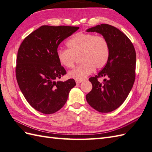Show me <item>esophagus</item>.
Masks as SVG:
<instances>
[{"mask_svg": "<svg viewBox=\"0 0 152 152\" xmlns=\"http://www.w3.org/2000/svg\"><path fill=\"white\" fill-rule=\"evenodd\" d=\"M75 82L77 84H80L83 82V80H75Z\"/></svg>", "mask_w": 152, "mask_h": 152, "instance_id": "esophagus-1", "label": "esophagus"}]
</instances>
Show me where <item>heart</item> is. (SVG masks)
<instances>
[{
	"label": "heart",
	"instance_id": "b5f03b06",
	"mask_svg": "<svg viewBox=\"0 0 152 152\" xmlns=\"http://www.w3.org/2000/svg\"><path fill=\"white\" fill-rule=\"evenodd\" d=\"M66 45L68 49H58L56 57L59 63L66 67H72L76 56L82 63L68 73L70 78L83 80L93 72L106 65L110 55L107 39L102 36L79 33L72 36Z\"/></svg>",
	"mask_w": 152,
	"mask_h": 152
}]
</instances>
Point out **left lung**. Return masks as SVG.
<instances>
[{
  "label": "left lung",
  "mask_w": 152,
  "mask_h": 152,
  "mask_svg": "<svg viewBox=\"0 0 152 152\" xmlns=\"http://www.w3.org/2000/svg\"><path fill=\"white\" fill-rule=\"evenodd\" d=\"M86 32H96L104 37L109 43L110 55L97 75L89 79L92 89L86 99L98 112H112L124 102L133 88L135 79V50L127 36L113 26L98 25ZM99 77H106L103 83L97 80Z\"/></svg>",
  "instance_id": "1"
}]
</instances>
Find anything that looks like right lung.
<instances>
[{"label": "right lung", "mask_w": 152, "mask_h": 152, "mask_svg": "<svg viewBox=\"0 0 152 152\" xmlns=\"http://www.w3.org/2000/svg\"><path fill=\"white\" fill-rule=\"evenodd\" d=\"M79 28L43 25L26 36L19 47L17 81L28 103L43 114H53L61 109L76 85L73 79L56 80L66 74L57 59L56 51L60 43Z\"/></svg>", "instance_id": "add662e5"}]
</instances>
